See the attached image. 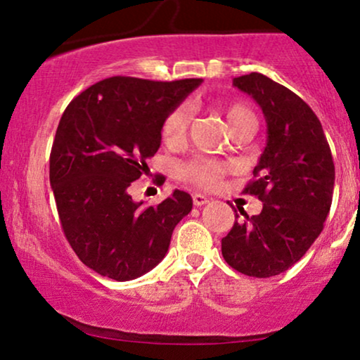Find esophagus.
<instances>
[{
  "label": "esophagus",
  "instance_id": "34e87169",
  "mask_svg": "<svg viewBox=\"0 0 360 360\" xmlns=\"http://www.w3.org/2000/svg\"><path fill=\"white\" fill-rule=\"evenodd\" d=\"M191 198H193L195 206H203L210 201V198H206V196L201 195V193H193V195H191Z\"/></svg>",
  "mask_w": 360,
  "mask_h": 360
}]
</instances>
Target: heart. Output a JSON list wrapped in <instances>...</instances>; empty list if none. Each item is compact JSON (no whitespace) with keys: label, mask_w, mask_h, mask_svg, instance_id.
<instances>
[{"label":"heart","mask_w":360,"mask_h":360,"mask_svg":"<svg viewBox=\"0 0 360 360\" xmlns=\"http://www.w3.org/2000/svg\"><path fill=\"white\" fill-rule=\"evenodd\" d=\"M226 124L229 131L236 126L240 124H254V115L249 108H245L240 103H233V105L224 108ZM191 121V111L188 105H179L165 116L162 122V136L167 144H180L185 141L186 131H188ZM226 172V165L219 164L214 160L206 159H195L186 162L180 167V176L184 180H188L191 184L205 186V188H213L218 184L221 176Z\"/></svg>","instance_id":"heart-1"}]
</instances>
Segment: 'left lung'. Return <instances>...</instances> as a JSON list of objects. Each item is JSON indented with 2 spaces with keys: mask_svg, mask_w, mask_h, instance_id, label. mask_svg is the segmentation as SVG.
Masks as SVG:
<instances>
[{
  "mask_svg": "<svg viewBox=\"0 0 360 360\" xmlns=\"http://www.w3.org/2000/svg\"><path fill=\"white\" fill-rule=\"evenodd\" d=\"M233 85L254 98L267 122L255 180L244 188L264 206L255 216L239 210L245 221H236L221 239V252L238 272L267 278L297 264L321 234L333 201L334 162L318 116L292 90L255 72Z\"/></svg>",
  "mask_w": 360,
  "mask_h": 360,
  "instance_id": "obj_1",
  "label": "left lung"
}]
</instances>
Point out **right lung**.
I'll return each mask as SVG.
<instances>
[{
  "mask_svg": "<svg viewBox=\"0 0 360 360\" xmlns=\"http://www.w3.org/2000/svg\"><path fill=\"white\" fill-rule=\"evenodd\" d=\"M200 83L111 77L63 111L51 152V186L67 240L103 277L126 282L154 269L175 226L193 208L186 191L144 206L129 190L159 150L165 116Z\"/></svg>",
  "mask_w": 360,
  "mask_h": 360,
  "instance_id": "1",
  "label": "right lung"
}]
</instances>
